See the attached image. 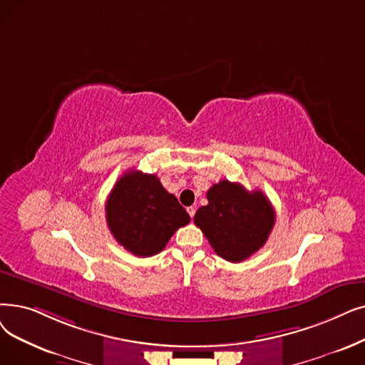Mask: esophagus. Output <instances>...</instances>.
<instances>
[{
	"label": "esophagus",
	"mask_w": 365,
	"mask_h": 365,
	"mask_svg": "<svg viewBox=\"0 0 365 365\" xmlns=\"http://www.w3.org/2000/svg\"><path fill=\"white\" fill-rule=\"evenodd\" d=\"M186 210H187V213H189V216H191V217H194V215H195V210H197V209H195V207H194V205H191V207H187V209H186Z\"/></svg>",
	"instance_id": "1"
}]
</instances>
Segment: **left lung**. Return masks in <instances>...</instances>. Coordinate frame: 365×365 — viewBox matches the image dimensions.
Instances as JSON below:
<instances>
[{
	"label": "left lung",
	"instance_id": "8db88e82",
	"mask_svg": "<svg viewBox=\"0 0 365 365\" xmlns=\"http://www.w3.org/2000/svg\"><path fill=\"white\" fill-rule=\"evenodd\" d=\"M209 204L195 213V225L219 257L242 262L259 250L270 235L276 213L261 191L220 180L207 191Z\"/></svg>",
	"mask_w": 365,
	"mask_h": 365
}]
</instances>
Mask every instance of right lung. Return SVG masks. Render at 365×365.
Here are the masks:
<instances>
[{
    "label": "right lung",
    "mask_w": 365,
    "mask_h": 365,
    "mask_svg": "<svg viewBox=\"0 0 365 365\" xmlns=\"http://www.w3.org/2000/svg\"><path fill=\"white\" fill-rule=\"evenodd\" d=\"M106 219L116 242L135 257L160 253L191 220L155 174L137 170L126 171L113 186L106 201Z\"/></svg>",
    "instance_id": "obj_1"
}]
</instances>
